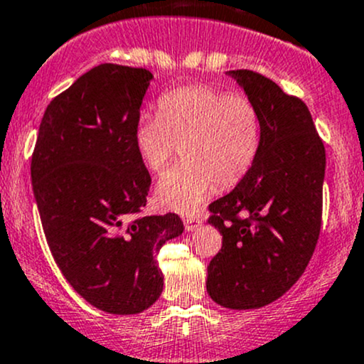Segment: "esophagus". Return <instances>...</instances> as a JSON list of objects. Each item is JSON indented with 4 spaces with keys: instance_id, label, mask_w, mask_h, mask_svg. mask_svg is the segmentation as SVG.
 I'll list each match as a JSON object with an SVG mask.
<instances>
[{
    "instance_id": "34e87169",
    "label": "esophagus",
    "mask_w": 364,
    "mask_h": 364,
    "mask_svg": "<svg viewBox=\"0 0 364 364\" xmlns=\"http://www.w3.org/2000/svg\"><path fill=\"white\" fill-rule=\"evenodd\" d=\"M183 223H185V228L188 232L197 230V228L200 227V220H198V218H195V216H186L185 220H183Z\"/></svg>"
}]
</instances>
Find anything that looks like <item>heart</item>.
<instances>
[{
    "instance_id": "1",
    "label": "heart",
    "mask_w": 364,
    "mask_h": 364,
    "mask_svg": "<svg viewBox=\"0 0 364 364\" xmlns=\"http://www.w3.org/2000/svg\"><path fill=\"white\" fill-rule=\"evenodd\" d=\"M259 137V114L250 99L195 85L164 95L159 117H141L134 144L151 172L166 169L179 146L183 162L156 181L155 198L164 208L192 214L216 186L233 188L246 178Z\"/></svg>"
}]
</instances>
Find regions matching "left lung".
<instances>
[{
  "instance_id": "left-lung-1",
  "label": "left lung",
  "mask_w": 364,
  "mask_h": 364,
  "mask_svg": "<svg viewBox=\"0 0 364 364\" xmlns=\"http://www.w3.org/2000/svg\"><path fill=\"white\" fill-rule=\"evenodd\" d=\"M227 75L258 109L262 137L246 178L209 205L223 244L208 267V293L221 307L247 311L281 298L311 262L326 151L301 99L259 73Z\"/></svg>"
}]
</instances>
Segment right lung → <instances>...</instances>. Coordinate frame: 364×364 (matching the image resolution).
I'll use <instances>...</instances> for the list:
<instances>
[{
    "mask_svg": "<svg viewBox=\"0 0 364 364\" xmlns=\"http://www.w3.org/2000/svg\"><path fill=\"white\" fill-rule=\"evenodd\" d=\"M153 75L101 64L47 106L31 160L33 192L53 259L99 311L139 314L159 300L156 252L181 235L178 214L137 216L151 178L134 131Z\"/></svg>",
    "mask_w": 364,
    "mask_h": 364,
    "instance_id": "right-lung-1",
    "label": "right lung"
}]
</instances>
